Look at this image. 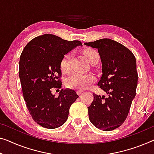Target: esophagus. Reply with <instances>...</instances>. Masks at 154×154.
<instances>
[{
	"mask_svg": "<svg viewBox=\"0 0 154 154\" xmlns=\"http://www.w3.org/2000/svg\"><path fill=\"white\" fill-rule=\"evenodd\" d=\"M82 92H83V91H82V90H78V91H77V93L79 95H80L82 93Z\"/></svg>",
	"mask_w": 154,
	"mask_h": 154,
	"instance_id": "1",
	"label": "esophagus"
}]
</instances>
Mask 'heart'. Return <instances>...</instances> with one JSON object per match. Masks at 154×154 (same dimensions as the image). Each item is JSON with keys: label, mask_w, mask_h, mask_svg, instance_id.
<instances>
[{"label": "heart", "mask_w": 154, "mask_h": 154, "mask_svg": "<svg viewBox=\"0 0 154 154\" xmlns=\"http://www.w3.org/2000/svg\"><path fill=\"white\" fill-rule=\"evenodd\" d=\"M85 58L90 63H93L99 60V54L95 50L88 48L83 52ZM72 54L68 53L64 55L60 63L61 70L64 73L70 72L71 69ZM95 81V77L92 75H82L73 73L66 80V86L70 88L84 89L88 85Z\"/></svg>", "instance_id": "heart-1"}]
</instances>
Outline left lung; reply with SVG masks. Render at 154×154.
<instances>
[{
  "label": "left lung",
  "instance_id": "obj_1",
  "mask_svg": "<svg viewBox=\"0 0 154 154\" xmlns=\"http://www.w3.org/2000/svg\"><path fill=\"white\" fill-rule=\"evenodd\" d=\"M84 45L98 50L102 75L97 85L108 95L106 97L93 93V101L88 107L89 120L101 130L116 129L127 118L136 96V57L127 48L110 38L84 43Z\"/></svg>",
  "mask_w": 154,
  "mask_h": 154
}]
</instances>
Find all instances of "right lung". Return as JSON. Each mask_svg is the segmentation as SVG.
I'll return each mask as SVG.
<instances>
[{
    "label": "right lung",
    "mask_w": 154,
    "mask_h": 154,
    "mask_svg": "<svg viewBox=\"0 0 154 154\" xmlns=\"http://www.w3.org/2000/svg\"><path fill=\"white\" fill-rule=\"evenodd\" d=\"M79 45V41L43 34L29 41L20 54L18 73L23 98L32 118L41 127L52 129L63 125L71 104L79 97L71 89H61L55 97L51 89L61 88V61Z\"/></svg>",
    "instance_id": "add662e5"
}]
</instances>
